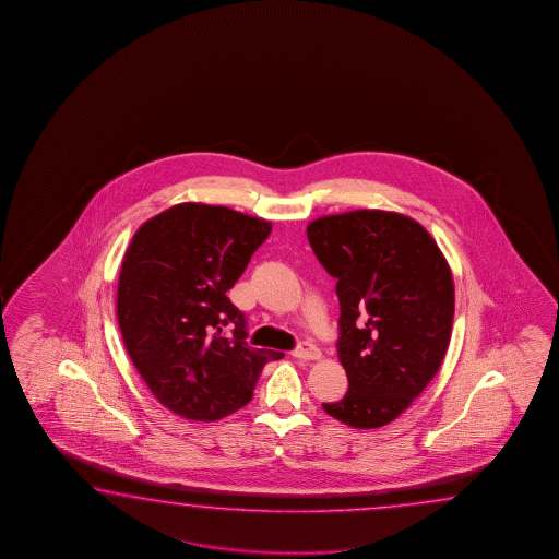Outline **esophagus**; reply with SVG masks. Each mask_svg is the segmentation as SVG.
Returning a JSON list of instances; mask_svg holds the SVG:
<instances>
[{
  "mask_svg": "<svg viewBox=\"0 0 559 559\" xmlns=\"http://www.w3.org/2000/svg\"><path fill=\"white\" fill-rule=\"evenodd\" d=\"M321 350H319L314 344H311V342H304V344H299L294 350V358H297V360H321Z\"/></svg>",
  "mask_w": 559,
  "mask_h": 559,
  "instance_id": "esophagus-1",
  "label": "esophagus"
}]
</instances>
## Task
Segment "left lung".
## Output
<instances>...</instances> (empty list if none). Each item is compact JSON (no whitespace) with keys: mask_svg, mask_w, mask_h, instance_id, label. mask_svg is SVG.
I'll return each mask as SVG.
<instances>
[{"mask_svg":"<svg viewBox=\"0 0 559 559\" xmlns=\"http://www.w3.org/2000/svg\"><path fill=\"white\" fill-rule=\"evenodd\" d=\"M312 252L336 280L338 360L348 391L322 403L352 428L395 420L444 360L454 321V280L435 238L395 211L356 209L307 225Z\"/></svg>","mask_w":559,"mask_h":559,"instance_id":"left-lung-1","label":"left lung"}]
</instances>
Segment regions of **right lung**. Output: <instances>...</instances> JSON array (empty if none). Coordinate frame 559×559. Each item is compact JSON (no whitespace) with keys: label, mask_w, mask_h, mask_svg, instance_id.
<instances>
[{"label":"right lung","mask_w":559,"mask_h":559,"mask_svg":"<svg viewBox=\"0 0 559 559\" xmlns=\"http://www.w3.org/2000/svg\"><path fill=\"white\" fill-rule=\"evenodd\" d=\"M270 233L265 218L193 201L134 233L117 321L134 368L174 415L195 423L233 415L250 403L265 364L284 358L248 346L245 314L227 297Z\"/></svg>","instance_id":"add662e5"}]
</instances>
